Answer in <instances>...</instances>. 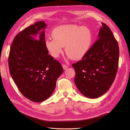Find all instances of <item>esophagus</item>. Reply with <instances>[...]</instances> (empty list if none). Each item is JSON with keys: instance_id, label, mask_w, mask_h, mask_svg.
Segmentation results:
<instances>
[{"instance_id": "obj_1", "label": "esophagus", "mask_w": 130, "mask_h": 130, "mask_svg": "<svg viewBox=\"0 0 130 130\" xmlns=\"http://www.w3.org/2000/svg\"><path fill=\"white\" fill-rule=\"evenodd\" d=\"M62 67H63V68L64 70H66L67 68L68 67V66L67 65H66V64H63Z\"/></svg>"}]
</instances>
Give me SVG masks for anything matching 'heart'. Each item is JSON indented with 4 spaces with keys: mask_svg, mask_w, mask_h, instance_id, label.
Instances as JSON below:
<instances>
[{
    "mask_svg": "<svg viewBox=\"0 0 130 130\" xmlns=\"http://www.w3.org/2000/svg\"><path fill=\"white\" fill-rule=\"evenodd\" d=\"M53 38L45 40L46 48L54 57H58L65 45V52L69 57L78 60L88 53L93 42V34L86 26L64 25L53 31Z\"/></svg>",
    "mask_w": 130,
    "mask_h": 130,
    "instance_id": "1",
    "label": "heart"
}]
</instances>
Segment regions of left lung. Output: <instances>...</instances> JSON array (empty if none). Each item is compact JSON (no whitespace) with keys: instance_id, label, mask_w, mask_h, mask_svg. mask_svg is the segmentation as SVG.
I'll return each instance as SVG.
<instances>
[{"instance_id":"left-lung-1","label":"left lung","mask_w":130,"mask_h":130,"mask_svg":"<svg viewBox=\"0 0 130 130\" xmlns=\"http://www.w3.org/2000/svg\"><path fill=\"white\" fill-rule=\"evenodd\" d=\"M101 24L97 41L82 60L72 64L77 89L92 99L103 95L109 89L118 68V43L109 27L104 23Z\"/></svg>"}]
</instances>
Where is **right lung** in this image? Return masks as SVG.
Here are the masks:
<instances>
[{
	"instance_id": "add662e5",
	"label": "right lung",
	"mask_w": 130,
	"mask_h": 130,
	"mask_svg": "<svg viewBox=\"0 0 130 130\" xmlns=\"http://www.w3.org/2000/svg\"><path fill=\"white\" fill-rule=\"evenodd\" d=\"M44 22H37L15 36L9 56L10 73L19 91L36 103L46 100L53 93L62 66L48 54L45 44ZM40 34L39 40L32 37Z\"/></svg>"
}]
</instances>
